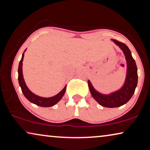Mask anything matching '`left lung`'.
Instances as JSON below:
<instances>
[{"label":"left lung","instance_id":"left-lung-1","mask_svg":"<svg viewBox=\"0 0 150 150\" xmlns=\"http://www.w3.org/2000/svg\"><path fill=\"white\" fill-rule=\"evenodd\" d=\"M113 40V42L122 50L127 61V76L123 86L115 92L105 95L96 90L89 80L88 81L89 89L91 96L101 106L106 108H116L126 104L133 96L135 92L138 79L137 65L135 60L132 57L129 48L124 43L118 42L116 40Z\"/></svg>","mask_w":150,"mask_h":150}]
</instances>
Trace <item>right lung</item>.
I'll list each match as a JSON object with an SVG mask.
<instances>
[{
  "label": "right lung",
  "mask_w": 150,
  "mask_h": 150,
  "mask_svg": "<svg viewBox=\"0 0 150 150\" xmlns=\"http://www.w3.org/2000/svg\"><path fill=\"white\" fill-rule=\"evenodd\" d=\"M26 49L24 52H25ZM24 57V52L22 54V57L21 61L19 64V68H18V81H19V84L21 88V91L23 92V95L28 99L29 101L32 103L36 104L37 106H42V107H50L55 105L57 102H59L61 100V98L63 96L64 93L66 91L67 86L60 91V92L54 96L50 98H43L40 97L32 93L30 89L27 87L25 82L24 81L23 76V70H22V66H23V60Z\"/></svg>",
  "instance_id": "right-lung-1"
}]
</instances>
